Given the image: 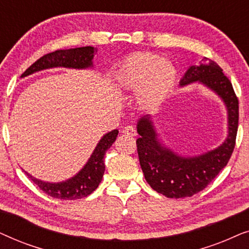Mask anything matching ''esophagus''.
<instances>
[{"label":"esophagus","mask_w":249,"mask_h":249,"mask_svg":"<svg viewBox=\"0 0 249 249\" xmlns=\"http://www.w3.org/2000/svg\"><path fill=\"white\" fill-rule=\"evenodd\" d=\"M122 134L128 135V136H136L137 135V132H136V129L132 127V125H127V127L122 129Z\"/></svg>","instance_id":"34e87169"}]
</instances>
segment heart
Instances as JSON below:
<instances>
[{"label":"heart","mask_w":249,"mask_h":249,"mask_svg":"<svg viewBox=\"0 0 249 249\" xmlns=\"http://www.w3.org/2000/svg\"><path fill=\"white\" fill-rule=\"evenodd\" d=\"M178 78V70L170 61L153 53H137L124 61L115 74L122 90L135 93L136 104L151 111L163 103Z\"/></svg>","instance_id":"b5f03b06"}]
</instances>
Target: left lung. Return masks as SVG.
<instances>
[{
  "label": "left lung",
  "mask_w": 249,
  "mask_h": 249,
  "mask_svg": "<svg viewBox=\"0 0 249 249\" xmlns=\"http://www.w3.org/2000/svg\"><path fill=\"white\" fill-rule=\"evenodd\" d=\"M198 83L215 93L227 110L228 135L220 146L198 155H181L164 144L151 115L137 122V151L146 181L155 192L169 198L190 197L203 190L228 164L238 129V98L230 80L212 60L204 57L190 66L180 80V87Z\"/></svg>",
  "instance_id": "obj_1"
}]
</instances>
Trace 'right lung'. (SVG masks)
Wrapping results in <instances>:
<instances>
[{
  "mask_svg": "<svg viewBox=\"0 0 249 249\" xmlns=\"http://www.w3.org/2000/svg\"><path fill=\"white\" fill-rule=\"evenodd\" d=\"M97 51L93 46L76 47L69 50H59L55 52L49 53L33 63L25 72L21 74V78H25L30 74L38 72V71L53 69V68H68V69H93L94 54ZM119 134L118 129L108 131L97 142L96 147L91 153L79 172L76 173L71 178L60 182L43 181L29 175L27 176L36 183L44 193L51 197L59 199H79L90 195L97 188L103 178L105 171L104 155L105 152L111 147L112 144L117 139Z\"/></svg>",
  "mask_w": 249,
  "mask_h": 249,
  "instance_id": "add662e5",
  "label": "right lung"
}]
</instances>
